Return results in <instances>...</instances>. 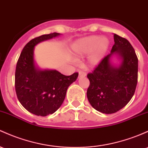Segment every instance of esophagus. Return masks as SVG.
<instances>
[{
    "mask_svg": "<svg viewBox=\"0 0 148 148\" xmlns=\"http://www.w3.org/2000/svg\"><path fill=\"white\" fill-rule=\"evenodd\" d=\"M86 76V74L84 71H79V77H85Z\"/></svg>",
    "mask_w": 148,
    "mask_h": 148,
    "instance_id": "34e87169",
    "label": "esophagus"
}]
</instances>
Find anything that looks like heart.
<instances>
[{"label":"heart","mask_w":148,"mask_h":148,"mask_svg":"<svg viewBox=\"0 0 148 148\" xmlns=\"http://www.w3.org/2000/svg\"><path fill=\"white\" fill-rule=\"evenodd\" d=\"M110 40L106 37L90 36L77 40L71 46L76 56H84L90 53L88 58V63L90 66H97L106 56Z\"/></svg>","instance_id":"b5f03b06"}]
</instances>
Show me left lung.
Wrapping results in <instances>:
<instances>
[{"label": "left lung", "mask_w": 148, "mask_h": 148, "mask_svg": "<svg viewBox=\"0 0 148 148\" xmlns=\"http://www.w3.org/2000/svg\"><path fill=\"white\" fill-rule=\"evenodd\" d=\"M114 44L92 73L88 74L90 86L87 98L91 106L104 114L122 109L134 96L138 82V60L136 52L126 38L114 34ZM115 54L121 61L112 62Z\"/></svg>", "instance_id": "left-lung-1"}]
</instances>
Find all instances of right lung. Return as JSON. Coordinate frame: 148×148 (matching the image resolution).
Masks as SVG:
<instances>
[{
    "mask_svg": "<svg viewBox=\"0 0 148 148\" xmlns=\"http://www.w3.org/2000/svg\"><path fill=\"white\" fill-rule=\"evenodd\" d=\"M60 34H44L31 40L24 47L15 70V90L19 103L29 112L45 116L56 112L66 96L68 87L79 73L65 76L56 69H40L36 66L34 48L38 43Z\"/></svg>",
    "mask_w": 148,
    "mask_h": 148,
    "instance_id": "add662e5",
    "label": "right lung"
}]
</instances>
